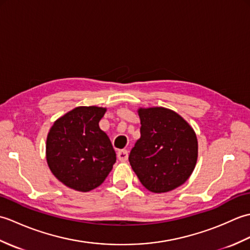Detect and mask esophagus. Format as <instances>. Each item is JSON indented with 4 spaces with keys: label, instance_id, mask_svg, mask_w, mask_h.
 <instances>
[{
    "label": "esophagus",
    "instance_id": "1",
    "mask_svg": "<svg viewBox=\"0 0 250 250\" xmlns=\"http://www.w3.org/2000/svg\"><path fill=\"white\" fill-rule=\"evenodd\" d=\"M117 157H118V160L121 162H125L128 160V157H129V153L128 150H119L117 152Z\"/></svg>",
    "mask_w": 250,
    "mask_h": 250
}]
</instances>
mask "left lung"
Listing matches in <instances>:
<instances>
[{
  "mask_svg": "<svg viewBox=\"0 0 250 250\" xmlns=\"http://www.w3.org/2000/svg\"><path fill=\"white\" fill-rule=\"evenodd\" d=\"M141 139L129 161L151 192H167L187 182L198 159V140L183 117L164 107L140 108Z\"/></svg>",
  "mask_w": 250,
  "mask_h": 250,
  "instance_id": "8db88e82",
  "label": "left lung"
}]
</instances>
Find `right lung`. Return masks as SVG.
I'll return each instance as SVG.
<instances>
[{
	"instance_id": "right-lung-1",
	"label": "right lung",
	"mask_w": 250,
	"mask_h": 250,
	"mask_svg": "<svg viewBox=\"0 0 250 250\" xmlns=\"http://www.w3.org/2000/svg\"><path fill=\"white\" fill-rule=\"evenodd\" d=\"M106 109L79 106L58 119L47 136L46 158L52 174L74 190L99 187L113 168L116 152L99 122Z\"/></svg>"
}]
</instances>
